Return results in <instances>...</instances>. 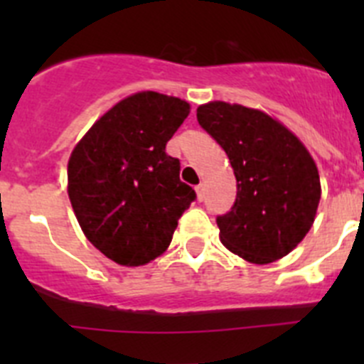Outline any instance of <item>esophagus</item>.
<instances>
[{"label": "esophagus", "mask_w": 364, "mask_h": 364, "mask_svg": "<svg viewBox=\"0 0 364 364\" xmlns=\"http://www.w3.org/2000/svg\"><path fill=\"white\" fill-rule=\"evenodd\" d=\"M195 189H197V198H198V200H204V197H205V191H204V186H202V184H198L197 186V188H195Z\"/></svg>", "instance_id": "1"}]
</instances>
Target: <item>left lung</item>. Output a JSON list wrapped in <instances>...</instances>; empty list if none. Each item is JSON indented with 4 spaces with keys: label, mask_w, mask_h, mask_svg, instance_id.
<instances>
[{
    "label": "left lung",
    "mask_w": 364,
    "mask_h": 364,
    "mask_svg": "<svg viewBox=\"0 0 364 364\" xmlns=\"http://www.w3.org/2000/svg\"><path fill=\"white\" fill-rule=\"evenodd\" d=\"M197 120L237 178L235 204L217 217L222 244L255 264L288 255L310 231L321 198L306 147L266 112L242 105L211 102L197 109Z\"/></svg>",
    "instance_id": "obj_1"
}]
</instances>
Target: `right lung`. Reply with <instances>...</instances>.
Returning <instances> with one entry per match:
<instances>
[{
  "label": "right lung",
  "mask_w": 364,
  "mask_h": 364,
  "mask_svg": "<svg viewBox=\"0 0 364 364\" xmlns=\"http://www.w3.org/2000/svg\"><path fill=\"white\" fill-rule=\"evenodd\" d=\"M189 114L180 98L146 91L118 102L74 147L69 198L89 242L107 259L142 266L171 244L197 193L166 153Z\"/></svg>",
  "instance_id": "right-lung-1"
}]
</instances>
